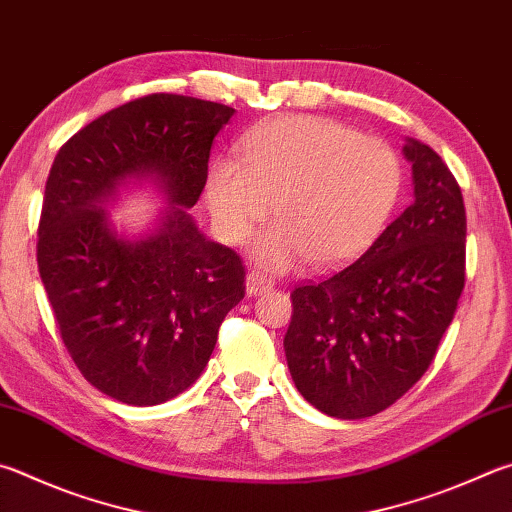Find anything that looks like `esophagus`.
Segmentation results:
<instances>
[{
    "label": "esophagus",
    "instance_id": "obj_1",
    "mask_svg": "<svg viewBox=\"0 0 512 512\" xmlns=\"http://www.w3.org/2000/svg\"><path fill=\"white\" fill-rule=\"evenodd\" d=\"M273 286H275V282L268 275H264L262 271H250L246 275V293L248 295L266 293V291H271Z\"/></svg>",
    "mask_w": 512,
    "mask_h": 512
}]
</instances>
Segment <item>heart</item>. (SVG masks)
Wrapping results in <instances>:
<instances>
[{
  "label": "heart",
  "instance_id": "obj_1",
  "mask_svg": "<svg viewBox=\"0 0 512 512\" xmlns=\"http://www.w3.org/2000/svg\"><path fill=\"white\" fill-rule=\"evenodd\" d=\"M403 165L383 138L320 116H286L255 127L241 159L210 165L206 199L219 237L241 244L257 224L280 219L255 241L268 268L311 259L345 266L385 230L401 199Z\"/></svg>",
  "mask_w": 512,
  "mask_h": 512
}]
</instances>
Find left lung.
<instances>
[{
    "instance_id": "1",
    "label": "left lung",
    "mask_w": 512,
    "mask_h": 512,
    "mask_svg": "<svg viewBox=\"0 0 512 512\" xmlns=\"http://www.w3.org/2000/svg\"><path fill=\"white\" fill-rule=\"evenodd\" d=\"M414 201L356 262L293 288V383L336 418L387 410L432 365L466 284V208L430 145L407 141Z\"/></svg>"
}]
</instances>
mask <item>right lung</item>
Returning <instances> with one entry per match:
<instances>
[{
	"instance_id": "right-lung-1",
	"label": "right lung",
	"mask_w": 512,
	"mask_h": 512,
	"mask_svg": "<svg viewBox=\"0 0 512 512\" xmlns=\"http://www.w3.org/2000/svg\"><path fill=\"white\" fill-rule=\"evenodd\" d=\"M232 114L221 102L150 94L82 127L51 165L37 268L71 360L120 403L159 405L185 392L246 295L241 257L203 237L188 212ZM129 178L159 182L171 203L162 226L132 242L115 237L101 210Z\"/></svg>"
}]
</instances>
